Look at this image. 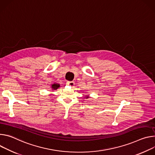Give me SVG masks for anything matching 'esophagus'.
Returning <instances> with one entry per match:
<instances>
[{
    "label": "esophagus",
    "instance_id": "1",
    "mask_svg": "<svg viewBox=\"0 0 155 155\" xmlns=\"http://www.w3.org/2000/svg\"><path fill=\"white\" fill-rule=\"evenodd\" d=\"M74 84H75V83H74V82H73V81H68V82H67V85H70V86H71V87L74 86Z\"/></svg>",
    "mask_w": 155,
    "mask_h": 155
}]
</instances>
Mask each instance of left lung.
<instances>
[{
	"label": "left lung",
	"instance_id": "8db88e82",
	"mask_svg": "<svg viewBox=\"0 0 155 155\" xmlns=\"http://www.w3.org/2000/svg\"><path fill=\"white\" fill-rule=\"evenodd\" d=\"M85 98H86V99H87V98H90V97H89V95H87V96H85Z\"/></svg>",
	"mask_w": 155,
	"mask_h": 155
}]
</instances>
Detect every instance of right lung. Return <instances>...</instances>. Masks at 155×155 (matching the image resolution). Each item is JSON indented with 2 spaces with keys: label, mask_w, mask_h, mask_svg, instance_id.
<instances>
[{
  "label": "right lung",
  "mask_w": 155,
  "mask_h": 155,
  "mask_svg": "<svg viewBox=\"0 0 155 155\" xmlns=\"http://www.w3.org/2000/svg\"><path fill=\"white\" fill-rule=\"evenodd\" d=\"M60 87V85L58 83H55L54 84H51V91H56L57 90L59 87Z\"/></svg>",
  "instance_id": "obj_1"
}]
</instances>
